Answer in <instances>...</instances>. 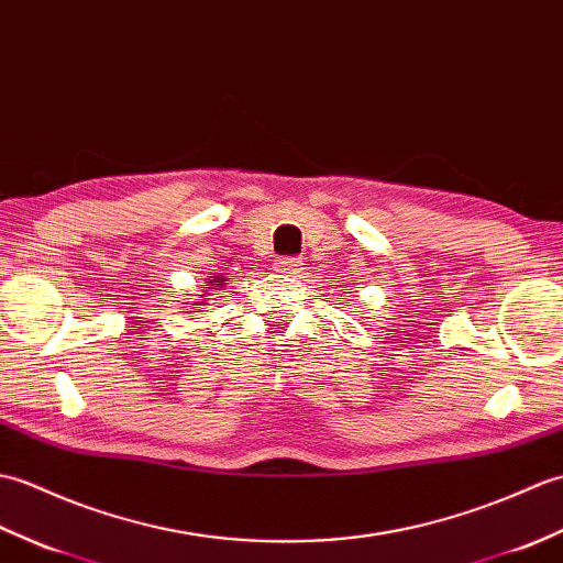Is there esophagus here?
<instances>
[{
  "label": "esophagus",
  "mask_w": 563,
  "mask_h": 563,
  "mask_svg": "<svg viewBox=\"0 0 563 563\" xmlns=\"http://www.w3.org/2000/svg\"><path fill=\"white\" fill-rule=\"evenodd\" d=\"M274 269H277L279 274H289V277H294V274H298V269H301V260H298V257H277V260H274Z\"/></svg>",
  "instance_id": "esophagus-1"
}]
</instances>
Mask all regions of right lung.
<instances>
[{
    "instance_id": "obj_1",
    "label": "right lung",
    "mask_w": 563,
    "mask_h": 563,
    "mask_svg": "<svg viewBox=\"0 0 563 563\" xmlns=\"http://www.w3.org/2000/svg\"><path fill=\"white\" fill-rule=\"evenodd\" d=\"M214 282H219V286H221L223 282H227V279H219V277H214V279H211V282L205 286V289H211V284H214ZM199 298H202V296H199ZM190 306H202V301H195V303H190ZM192 313H197V310H192Z\"/></svg>"
}]
</instances>
